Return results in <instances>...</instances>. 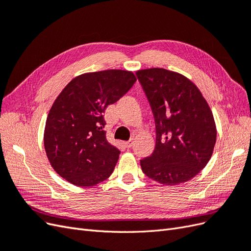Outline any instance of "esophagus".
Returning a JSON list of instances; mask_svg holds the SVG:
<instances>
[{
    "instance_id": "esophagus-1",
    "label": "esophagus",
    "mask_w": 251,
    "mask_h": 251,
    "mask_svg": "<svg viewBox=\"0 0 251 251\" xmlns=\"http://www.w3.org/2000/svg\"><path fill=\"white\" fill-rule=\"evenodd\" d=\"M124 144H125V147L127 148V149L132 148V146H133V139H130V140H127V141L124 142Z\"/></svg>"
}]
</instances>
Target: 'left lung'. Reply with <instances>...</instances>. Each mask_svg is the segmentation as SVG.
I'll list each match as a JSON object with an SVG mask.
<instances>
[{"instance_id": "1", "label": "left lung", "mask_w": 251, "mask_h": 251, "mask_svg": "<svg viewBox=\"0 0 251 251\" xmlns=\"http://www.w3.org/2000/svg\"><path fill=\"white\" fill-rule=\"evenodd\" d=\"M156 126L153 154L140 160L142 172L165 185L183 183L209 161L217 139L214 116L193 81L162 68L136 72Z\"/></svg>"}]
</instances>
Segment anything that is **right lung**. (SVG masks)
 <instances>
[{
    "mask_svg": "<svg viewBox=\"0 0 251 251\" xmlns=\"http://www.w3.org/2000/svg\"><path fill=\"white\" fill-rule=\"evenodd\" d=\"M136 81L131 71L104 70L73 78L49 111L44 146L50 164L70 183L89 187L108 179L120 151L105 138L103 113Z\"/></svg>",
    "mask_w": 251,
    "mask_h": 251,
    "instance_id": "1",
    "label": "right lung"
}]
</instances>
